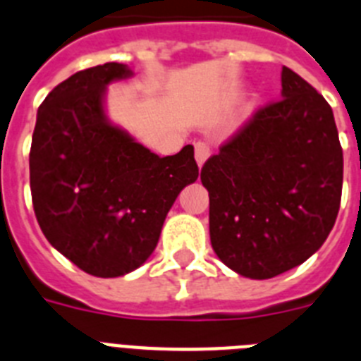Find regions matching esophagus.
<instances>
[{
  "instance_id": "34e87169",
  "label": "esophagus",
  "mask_w": 361,
  "mask_h": 361,
  "mask_svg": "<svg viewBox=\"0 0 361 361\" xmlns=\"http://www.w3.org/2000/svg\"><path fill=\"white\" fill-rule=\"evenodd\" d=\"M194 154H196V161H198V165L202 167L203 163L207 161V158L211 156V149H209V145L207 143H196L194 145Z\"/></svg>"
}]
</instances>
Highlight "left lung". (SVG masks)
I'll return each instance as SVG.
<instances>
[{"label": "left lung", "mask_w": 361, "mask_h": 361, "mask_svg": "<svg viewBox=\"0 0 361 361\" xmlns=\"http://www.w3.org/2000/svg\"><path fill=\"white\" fill-rule=\"evenodd\" d=\"M209 231L218 258L267 280L311 258L340 211L343 152L332 109L290 68L281 98L258 109L207 159Z\"/></svg>", "instance_id": "obj_1"}]
</instances>
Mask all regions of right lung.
<instances>
[{
	"instance_id": "right-lung-1",
	"label": "right lung",
	"mask_w": 361,
	"mask_h": 361,
	"mask_svg": "<svg viewBox=\"0 0 361 361\" xmlns=\"http://www.w3.org/2000/svg\"><path fill=\"white\" fill-rule=\"evenodd\" d=\"M128 76L127 65L105 63L61 81L37 109L30 145L37 224L50 245L98 278L143 265L178 194L198 178L192 145L159 158L109 123L105 87Z\"/></svg>"
}]
</instances>
